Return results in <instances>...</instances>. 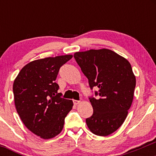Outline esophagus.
<instances>
[{
  "instance_id": "1",
  "label": "esophagus",
  "mask_w": 156,
  "mask_h": 156,
  "mask_svg": "<svg viewBox=\"0 0 156 156\" xmlns=\"http://www.w3.org/2000/svg\"><path fill=\"white\" fill-rule=\"evenodd\" d=\"M73 103L74 105H77L80 103V101H78V100H73Z\"/></svg>"
}]
</instances>
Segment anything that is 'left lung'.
Returning <instances> with one entry per match:
<instances>
[{
	"instance_id": "1",
	"label": "left lung",
	"mask_w": 156,
	"mask_h": 156,
	"mask_svg": "<svg viewBox=\"0 0 156 156\" xmlns=\"http://www.w3.org/2000/svg\"><path fill=\"white\" fill-rule=\"evenodd\" d=\"M74 57L91 89L99 88V99L89 98L94 113L86 119L87 126L95 135H110L124 122L133 101L136 81L131 64L104 48L75 52Z\"/></svg>"
}]
</instances>
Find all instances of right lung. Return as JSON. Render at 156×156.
<instances>
[{"mask_svg":"<svg viewBox=\"0 0 156 156\" xmlns=\"http://www.w3.org/2000/svg\"><path fill=\"white\" fill-rule=\"evenodd\" d=\"M72 55L46 57L27 64L14 81L12 90L17 112L25 126L43 139L58 135L72 110V100L62 98L55 82L59 68Z\"/></svg>","mask_w":156,"mask_h":156,"instance_id":"add662e5","label":"right lung"}]
</instances>
